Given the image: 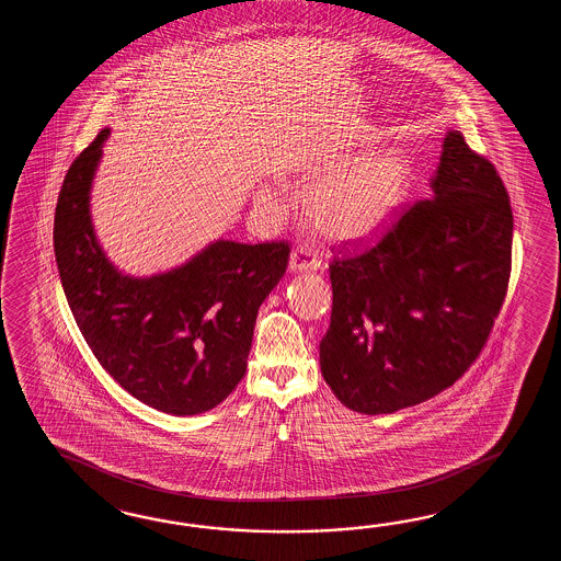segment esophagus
Listing matches in <instances>:
<instances>
[{
	"instance_id": "esophagus-1",
	"label": "esophagus",
	"mask_w": 561,
	"mask_h": 561,
	"mask_svg": "<svg viewBox=\"0 0 561 561\" xmlns=\"http://www.w3.org/2000/svg\"><path fill=\"white\" fill-rule=\"evenodd\" d=\"M321 256L307 249V247H297L290 252V271L293 273H307V271H317L321 268Z\"/></svg>"
}]
</instances>
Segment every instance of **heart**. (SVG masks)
I'll return each mask as SVG.
<instances>
[{
	"mask_svg": "<svg viewBox=\"0 0 561 561\" xmlns=\"http://www.w3.org/2000/svg\"><path fill=\"white\" fill-rule=\"evenodd\" d=\"M345 165L341 162L336 172L310 170L317 182L305 194V215L327 239H370L405 201L409 160L401 150H379Z\"/></svg>",
	"mask_w": 561,
	"mask_h": 561,
	"instance_id": "obj_1",
	"label": "heart"
}]
</instances>
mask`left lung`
<instances>
[{"label":"left lung","instance_id":"obj_1","mask_svg":"<svg viewBox=\"0 0 561 561\" xmlns=\"http://www.w3.org/2000/svg\"><path fill=\"white\" fill-rule=\"evenodd\" d=\"M431 188L375 247L329 266L321 370L351 411L394 413L451 387L507 295L513 215L495 167L449 130Z\"/></svg>","mask_w":561,"mask_h":561}]
</instances>
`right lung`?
<instances>
[{
    "label": "right lung",
    "instance_id": "obj_1",
    "mask_svg": "<svg viewBox=\"0 0 561 561\" xmlns=\"http://www.w3.org/2000/svg\"><path fill=\"white\" fill-rule=\"evenodd\" d=\"M107 134L73 160L58 196L54 251L68 305L98 363L124 391L172 415L210 411L247 373L259 307L286 273L288 242L216 240L162 275H122L90 216Z\"/></svg>",
    "mask_w": 561,
    "mask_h": 561
}]
</instances>
